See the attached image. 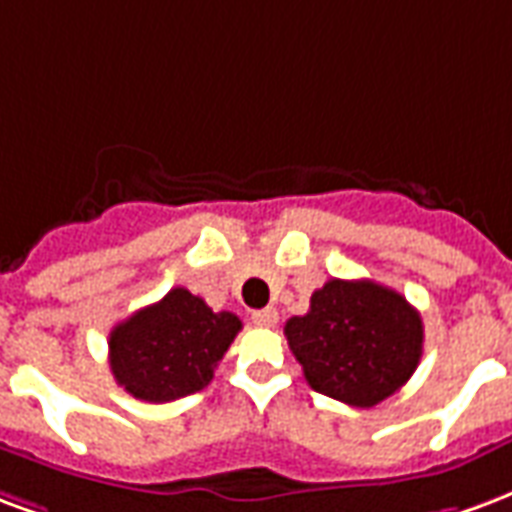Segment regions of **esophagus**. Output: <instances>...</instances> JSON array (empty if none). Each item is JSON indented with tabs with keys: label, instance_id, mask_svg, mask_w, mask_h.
Instances as JSON below:
<instances>
[{
	"label": "esophagus",
	"instance_id": "esophagus-1",
	"mask_svg": "<svg viewBox=\"0 0 512 512\" xmlns=\"http://www.w3.org/2000/svg\"><path fill=\"white\" fill-rule=\"evenodd\" d=\"M251 319L256 327H275L278 324V311L275 308H261V311H253Z\"/></svg>",
	"mask_w": 512,
	"mask_h": 512
}]
</instances>
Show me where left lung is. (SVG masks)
<instances>
[{"instance_id":"1","label":"left lung","mask_w":512,"mask_h":512,"mask_svg":"<svg viewBox=\"0 0 512 512\" xmlns=\"http://www.w3.org/2000/svg\"><path fill=\"white\" fill-rule=\"evenodd\" d=\"M283 333L316 393L360 409L398 393L423 354L420 313L374 281L330 278Z\"/></svg>"}]
</instances>
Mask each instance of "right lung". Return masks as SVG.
<instances>
[{"mask_svg":"<svg viewBox=\"0 0 512 512\" xmlns=\"http://www.w3.org/2000/svg\"><path fill=\"white\" fill-rule=\"evenodd\" d=\"M240 330V316L215 313L201 297L177 286L111 330L108 365L133 398L166 404L204 390Z\"/></svg>","mask_w":512,"mask_h":512,"instance_id":"1","label":"right lung"}]
</instances>
